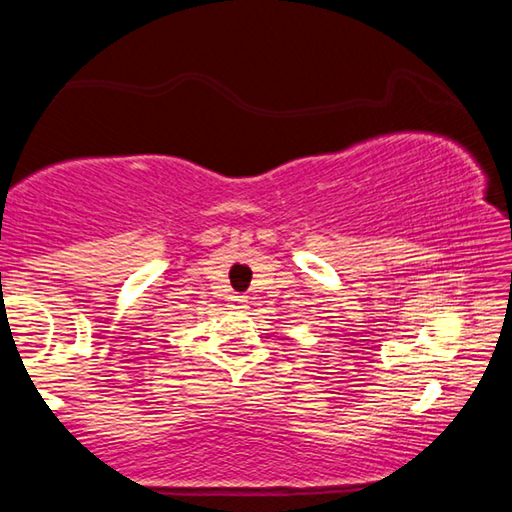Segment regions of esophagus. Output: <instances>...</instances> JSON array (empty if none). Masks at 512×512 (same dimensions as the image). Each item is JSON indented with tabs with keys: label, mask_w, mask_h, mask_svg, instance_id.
<instances>
[{
	"label": "esophagus",
	"mask_w": 512,
	"mask_h": 512,
	"mask_svg": "<svg viewBox=\"0 0 512 512\" xmlns=\"http://www.w3.org/2000/svg\"><path fill=\"white\" fill-rule=\"evenodd\" d=\"M246 302H248V296H244V293H235V296H232V305L241 307V305H246Z\"/></svg>",
	"instance_id": "obj_1"
}]
</instances>
